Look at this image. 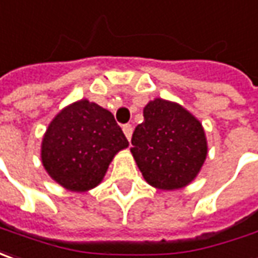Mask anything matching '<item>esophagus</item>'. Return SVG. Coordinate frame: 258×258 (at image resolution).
I'll list each match as a JSON object with an SVG mask.
<instances>
[{"label":"esophagus","instance_id":"1","mask_svg":"<svg viewBox=\"0 0 258 258\" xmlns=\"http://www.w3.org/2000/svg\"><path fill=\"white\" fill-rule=\"evenodd\" d=\"M122 131H124L125 137L130 140L131 136H133V125H131V124H124V125H122Z\"/></svg>","mask_w":258,"mask_h":258}]
</instances>
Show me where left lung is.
Instances as JSON below:
<instances>
[{"mask_svg": "<svg viewBox=\"0 0 258 258\" xmlns=\"http://www.w3.org/2000/svg\"><path fill=\"white\" fill-rule=\"evenodd\" d=\"M131 153L146 181L157 188L187 185L207 157L200 121L175 102L156 98L144 108V121L131 138Z\"/></svg>", "mask_w": 258, "mask_h": 258, "instance_id": "1", "label": "left lung"}]
</instances>
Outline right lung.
<instances>
[{"mask_svg":"<svg viewBox=\"0 0 258 258\" xmlns=\"http://www.w3.org/2000/svg\"><path fill=\"white\" fill-rule=\"evenodd\" d=\"M128 146L111 112L95 102L77 101L51 121L41 158L62 187L85 191L101 182L112 157Z\"/></svg>","mask_w":258,"mask_h":258,"instance_id":"1","label":"right lung"}]
</instances>
